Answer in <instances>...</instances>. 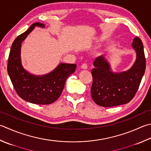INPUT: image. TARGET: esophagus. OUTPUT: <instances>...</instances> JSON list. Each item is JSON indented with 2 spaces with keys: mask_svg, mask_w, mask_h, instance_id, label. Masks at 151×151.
Here are the masks:
<instances>
[{
  "mask_svg": "<svg viewBox=\"0 0 151 151\" xmlns=\"http://www.w3.org/2000/svg\"><path fill=\"white\" fill-rule=\"evenodd\" d=\"M81 68H82V69H87V64L86 63H84L81 65Z\"/></svg>",
  "mask_w": 151,
  "mask_h": 151,
  "instance_id": "esophagus-1",
  "label": "esophagus"
}]
</instances>
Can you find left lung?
<instances>
[{
	"instance_id": "obj_1",
	"label": "left lung",
	"mask_w": 151,
	"mask_h": 151,
	"mask_svg": "<svg viewBox=\"0 0 151 151\" xmlns=\"http://www.w3.org/2000/svg\"><path fill=\"white\" fill-rule=\"evenodd\" d=\"M132 46L137 52V59L126 72H112L103 56L95 60V68L91 70V93L96 104L103 107L116 106L128 103L134 97L145 71L146 60L143 42L138 37L133 39Z\"/></svg>"
}]
</instances>
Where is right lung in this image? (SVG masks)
<instances>
[{
	"label": "right lung",
	"mask_w": 151,
	"mask_h": 151,
	"mask_svg": "<svg viewBox=\"0 0 151 151\" xmlns=\"http://www.w3.org/2000/svg\"><path fill=\"white\" fill-rule=\"evenodd\" d=\"M35 25L45 27L44 24L35 23L14 41L8 56L7 71L19 97L33 104H49L60 96L68 77L75 72L77 66L62 63L52 72L42 76H35L26 72L21 64V43Z\"/></svg>",
	"instance_id": "right-lung-1"
}]
</instances>
